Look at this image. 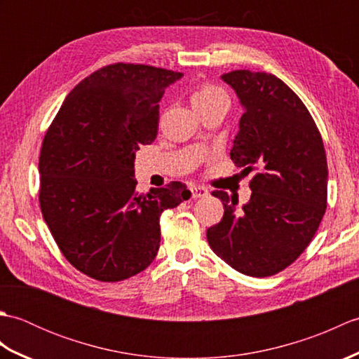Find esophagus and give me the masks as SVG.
Here are the masks:
<instances>
[{"instance_id": "obj_1", "label": "esophagus", "mask_w": 359, "mask_h": 359, "mask_svg": "<svg viewBox=\"0 0 359 359\" xmlns=\"http://www.w3.org/2000/svg\"><path fill=\"white\" fill-rule=\"evenodd\" d=\"M189 191H191V197H193V199H201V197L208 196V189L203 188V187L191 185V187H189Z\"/></svg>"}]
</instances>
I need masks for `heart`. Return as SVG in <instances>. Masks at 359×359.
I'll return each mask as SVG.
<instances>
[{"label": "heart", "mask_w": 359, "mask_h": 359, "mask_svg": "<svg viewBox=\"0 0 359 359\" xmlns=\"http://www.w3.org/2000/svg\"><path fill=\"white\" fill-rule=\"evenodd\" d=\"M216 100H226V94L222 89L212 85H205L196 90L191 97L193 104H201V103H210Z\"/></svg>", "instance_id": "b5f03b06"}]
</instances>
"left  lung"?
<instances>
[{
	"mask_svg": "<svg viewBox=\"0 0 359 359\" xmlns=\"http://www.w3.org/2000/svg\"><path fill=\"white\" fill-rule=\"evenodd\" d=\"M222 80L243 108L231 160L257 174L241 210L225 191L212 193L225 212L207 239L234 270L271 276L299 257L323 220L329 177L324 143L301 98L278 77L233 71Z\"/></svg>",
	"mask_w": 359,
	"mask_h": 359,
	"instance_id": "8db88e82",
	"label": "left lung"
}]
</instances>
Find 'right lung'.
I'll list each match as a JSON object with an SVG mask.
<instances>
[{"label": "right lung", "instance_id": "obj_1", "mask_svg": "<svg viewBox=\"0 0 359 359\" xmlns=\"http://www.w3.org/2000/svg\"><path fill=\"white\" fill-rule=\"evenodd\" d=\"M184 74L116 63L66 97L40 152V207L79 271L117 282L143 271L160 247V215L188 201L182 182L135 189V152L154 142L158 102Z\"/></svg>", "mask_w": 359, "mask_h": 359}]
</instances>
